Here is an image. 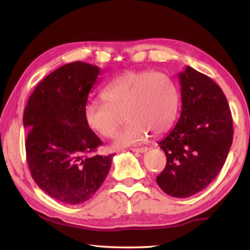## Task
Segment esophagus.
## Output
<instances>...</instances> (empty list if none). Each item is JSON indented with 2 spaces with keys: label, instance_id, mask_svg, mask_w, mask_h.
<instances>
[{
  "label": "esophagus",
  "instance_id": "1",
  "mask_svg": "<svg viewBox=\"0 0 250 250\" xmlns=\"http://www.w3.org/2000/svg\"><path fill=\"white\" fill-rule=\"evenodd\" d=\"M133 152H137V153H143V152H146L147 151V147L146 146H143V147H134V149H131Z\"/></svg>",
  "mask_w": 250,
  "mask_h": 250
}]
</instances>
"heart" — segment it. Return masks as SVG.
<instances>
[{
  "mask_svg": "<svg viewBox=\"0 0 250 250\" xmlns=\"http://www.w3.org/2000/svg\"><path fill=\"white\" fill-rule=\"evenodd\" d=\"M104 101H91L83 108V119L91 131L112 138L125 113L129 125L118 135L115 146L141 145L149 133H167L180 108V92L167 75L151 70L125 71L103 91Z\"/></svg>",
  "mask_w": 250,
  "mask_h": 250,
  "instance_id": "heart-1",
  "label": "heart"
}]
</instances>
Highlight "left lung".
Returning a JSON list of instances; mask_svg holds the SVG:
<instances>
[{
    "mask_svg": "<svg viewBox=\"0 0 250 250\" xmlns=\"http://www.w3.org/2000/svg\"><path fill=\"white\" fill-rule=\"evenodd\" d=\"M182 110L177 124L159 142L167 166L156 183L173 197H189L221 172L232 143V119L223 90L186 66L179 74Z\"/></svg>",
    "mask_w": 250,
    "mask_h": 250,
    "instance_id": "8db88e82",
    "label": "left lung"
}]
</instances>
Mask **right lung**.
<instances>
[{
  "label": "right lung",
  "mask_w": 250,
  "mask_h": 250,
  "mask_svg": "<svg viewBox=\"0 0 250 250\" xmlns=\"http://www.w3.org/2000/svg\"><path fill=\"white\" fill-rule=\"evenodd\" d=\"M100 73L98 66L83 62L59 67L37 84L24 111L33 180L50 197L67 204L91 198L111 167L112 154L89 155L101 140L83 119Z\"/></svg>",
  "instance_id": "obj_1"
}]
</instances>
